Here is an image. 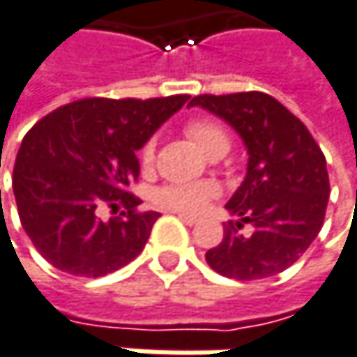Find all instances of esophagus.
Wrapping results in <instances>:
<instances>
[{"label":"esophagus","instance_id":"1","mask_svg":"<svg viewBox=\"0 0 357 357\" xmlns=\"http://www.w3.org/2000/svg\"><path fill=\"white\" fill-rule=\"evenodd\" d=\"M172 213H176V215H178V218H181V220H183L187 226H195V224L199 222L195 215H189V213H181V211H172Z\"/></svg>","mask_w":357,"mask_h":357}]
</instances>
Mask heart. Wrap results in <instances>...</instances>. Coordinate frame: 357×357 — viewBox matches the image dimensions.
Segmentation results:
<instances>
[{
  "label": "heart",
  "mask_w": 357,
  "mask_h": 357,
  "mask_svg": "<svg viewBox=\"0 0 357 357\" xmlns=\"http://www.w3.org/2000/svg\"><path fill=\"white\" fill-rule=\"evenodd\" d=\"M187 135L199 146L201 150L211 156L218 152H228L230 137L226 129L209 119H193L185 125ZM142 166L150 168L156 158V139H150L142 148ZM218 195V185L213 183H176V185H164L154 193V201L160 207L176 209V211H189L197 213L205 207V203Z\"/></svg>",
  "instance_id": "obj_1"
}]
</instances>
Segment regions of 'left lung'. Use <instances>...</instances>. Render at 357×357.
<instances>
[{"mask_svg":"<svg viewBox=\"0 0 357 357\" xmlns=\"http://www.w3.org/2000/svg\"><path fill=\"white\" fill-rule=\"evenodd\" d=\"M201 107L226 121L248 154L246 176L226 203L236 222L224 241L205 252L207 265L224 278L265 280L282 273L312 245L329 201L327 160L306 125L263 92L195 96ZM248 223L250 235H241Z\"/></svg>","mask_w":357,"mask_h":357,"instance_id":"8db88e82","label":"left lung"}]
</instances>
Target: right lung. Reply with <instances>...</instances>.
<instances>
[{"mask_svg": "<svg viewBox=\"0 0 357 357\" xmlns=\"http://www.w3.org/2000/svg\"><path fill=\"white\" fill-rule=\"evenodd\" d=\"M187 100L84 98L49 112L24 135L14 197L28 238L53 267L102 278L144 250L160 213L137 211L142 201L127 191L139 176L137 150ZM105 204L126 211L100 220Z\"/></svg>", "mask_w": 357, "mask_h": 357, "instance_id": "1", "label": "right lung"}]
</instances>
